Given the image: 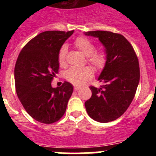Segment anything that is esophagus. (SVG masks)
<instances>
[{
  "mask_svg": "<svg viewBox=\"0 0 156 156\" xmlns=\"http://www.w3.org/2000/svg\"><path fill=\"white\" fill-rule=\"evenodd\" d=\"M80 89V87H76V86L74 87V90H75V91H77V90H79Z\"/></svg>",
  "mask_w": 156,
  "mask_h": 156,
  "instance_id": "obj_1",
  "label": "esophagus"
}]
</instances>
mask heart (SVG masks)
<instances>
[{
	"instance_id": "obj_1",
	"label": "heart",
	"mask_w": 156,
	"mask_h": 156,
	"mask_svg": "<svg viewBox=\"0 0 156 156\" xmlns=\"http://www.w3.org/2000/svg\"><path fill=\"white\" fill-rule=\"evenodd\" d=\"M83 55L87 56V62L95 69L100 70L104 68L107 60V55L102 50L94 51L95 46L89 39L83 37H78L74 43ZM67 48L62 46L58 52V62L60 66L66 65ZM93 76V70L89 66L85 67H71L65 73L66 80L76 86L83 85L85 82L90 80Z\"/></svg>"
}]
</instances>
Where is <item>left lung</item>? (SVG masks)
I'll use <instances>...</instances> for the list:
<instances>
[{"instance_id": "1", "label": "left lung", "mask_w": 156, "mask_h": 156, "mask_svg": "<svg viewBox=\"0 0 156 156\" xmlns=\"http://www.w3.org/2000/svg\"><path fill=\"white\" fill-rule=\"evenodd\" d=\"M86 36L98 38L107 60L98 78L104 84L90 87L92 95L85 102L88 115L95 121L108 122L118 119L132 102L140 80L138 59L133 47L121 34L89 31Z\"/></svg>"}]
</instances>
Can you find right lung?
Returning a JSON list of instances; mask_svg holds the SVG:
<instances>
[{
	"label": "right lung",
	"instance_id": "obj_1",
	"mask_svg": "<svg viewBox=\"0 0 156 156\" xmlns=\"http://www.w3.org/2000/svg\"><path fill=\"white\" fill-rule=\"evenodd\" d=\"M73 32H43L25 45L16 61L18 98L27 113L42 123L50 124L61 119L73 91V85L66 81L61 87L51 86L58 72L59 50Z\"/></svg>",
	"mask_w": 156,
	"mask_h": 156
}]
</instances>
